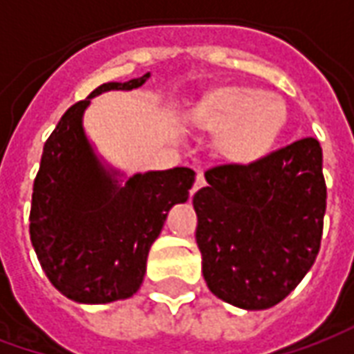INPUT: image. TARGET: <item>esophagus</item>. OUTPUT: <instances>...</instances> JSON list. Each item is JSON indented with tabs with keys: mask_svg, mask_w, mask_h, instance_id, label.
I'll list each match as a JSON object with an SVG mask.
<instances>
[{
	"mask_svg": "<svg viewBox=\"0 0 354 354\" xmlns=\"http://www.w3.org/2000/svg\"><path fill=\"white\" fill-rule=\"evenodd\" d=\"M207 184V182H205V174H203V172H197V178H195V184H193V189H192V195L195 192H199L201 187H203V185Z\"/></svg>",
	"mask_w": 354,
	"mask_h": 354,
	"instance_id": "34e87169",
	"label": "esophagus"
}]
</instances>
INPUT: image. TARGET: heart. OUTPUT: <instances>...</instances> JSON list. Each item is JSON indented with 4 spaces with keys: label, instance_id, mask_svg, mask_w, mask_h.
Instances as JSON below:
<instances>
[{
    "label": "heart",
    "instance_id": "heart-1",
    "mask_svg": "<svg viewBox=\"0 0 354 354\" xmlns=\"http://www.w3.org/2000/svg\"><path fill=\"white\" fill-rule=\"evenodd\" d=\"M195 121L210 131H223L220 144L231 159L252 162L269 153L281 136L286 106L260 88L230 87L199 106Z\"/></svg>",
    "mask_w": 354,
    "mask_h": 354
}]
</instances>
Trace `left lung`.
<instances>
[{"label":"left lung","instance_id":"1","mask_svg":"<svg viewBox=\"0 0 354 354\" xmlns=\"http://www.w3.org/2000/svg\"><path fill=\"white\" fill-rule=\"evenodd\" d=\"M193 195L203 277L223 301L269 309L317 260L326 212L319 140L301 138L250 165H220Z\"/></svg>","mask_w":354,"mask_h":354}]
</instances>
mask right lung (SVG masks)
I'll return each mask as SVG.
<instances>
[{
	"label": "right lung",
	"instance_id": "add662e5",
	"mask_svg": "<svg viewBox=\"0 0 354 354\" xmlns=\"http://www.w3.org/2000/svg\"><path fill=\"white\" fill-rule=\"evenodd\" d=\"M149 73L104 83L73 104L43 146L30 210V237L53 286L77 304L136 294L149 248L169 210L189 197L187 167L127 176L96 153L83 115L94 96L142 87Z\"/></svg>",
	"mask_w": 354,
	"mask_h": 354
}]
</instances>
